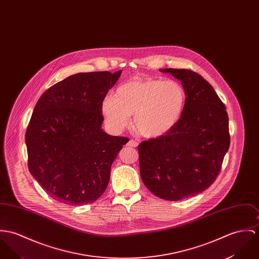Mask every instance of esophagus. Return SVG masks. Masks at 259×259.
<instances>
[{
  "instance_id": "obj_1",
  "label": "esophagus",
  "mask_w": 259,
  "mask_h": 259,
  "mask_svg": "<svg viewBox=\"0 0 259 259\" xmlns=\"http://www.w3.org/2000/svg\"><path fill=\"white\" fill-rule=\"evenodd\" d=\"M126 145L130 146V147H137V146H138V142L136 141H134V140H131V141L127 142Z\"/></svg>"
}]
</instances>
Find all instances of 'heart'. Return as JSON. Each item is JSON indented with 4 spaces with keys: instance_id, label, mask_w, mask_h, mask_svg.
Listing matches in <instances>:
<instances>
[{
    "instance_id": "heart-1",
    "label": "heart",
    "mask_w": 259,
    "mask_h": 259,
    "mask_svg": "<svg viewBox=\"0 0 259 259\" xmlns=\"http://www.w3.org/2000/svg\"><path fill=\"white\" fill-rule=\"evenodd\" d=\"M186 103V90L178 81L135 77L119 85L115 97L106 96L101 111L113 133L123 130L135 114L137 131L144 138L156 139L178 124Z\"/></svg>"
}]
</instances>
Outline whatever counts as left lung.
<instances>
[{
    "label": "left lung",
    "instance_id": "left-lung-1",
    "mask_svg": "<svg viewBox=\"0 0 259 259\" xmlns=\"http://www.w3.org/2000/svg\"><path fill=\"white\" fill-rule=\"evenodd\" d=\"M178 79L187 103L178 124L167 135L139 145L142 182L152 194L179 201L209 188L230 147L226 107L209 82L186 69H160Z\"/></svg>",
    "mask_w": 259,
    "mask_h": 259
}]
</instances>
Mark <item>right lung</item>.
Instances as JSON below:
<instances>
[{"mask_svg": "<svg viewBox=\"0 0 259 259\" xmlns=\"http://www.w3.org/2000/svg\"><path fill=\"white\" fill-rule=\"evenodd\" d=\"M121 70L77 73L38 99L25 133L28 169L54 200L71 206L102 196L128 139L102 128L101 103Z\"/></svg>", "mask_w": 259, "mask_h": 259, "instance_id": "add662e5", "label": "right lung"}]
</instances>
